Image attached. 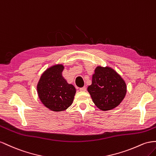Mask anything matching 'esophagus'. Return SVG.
Returning <instances> with one entry per match:
<instances>
[{"mask_svg": "<svg viewBox=\"0 0 156 156\" xmlns=\"http://www.w3.org/2000/svg\"><path fill=\"white\" fill-rule=\"evenodd\" d=\"M86 87L85 86L80 88V91H86Z\"/></svg>", "mask_w": 156, "mask_h": 156, "instance_id": "esophagus-1", "label": "esophagus"}]
</instances>
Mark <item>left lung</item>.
Returning <instances> with one entry per match:
<instances>
[{"instance_id": "1", "label": "left lung", "mask_w": 156, "mask_h": 156, "mask_svg": "<svg viewBox=\"0 0 156 156\" xmlns=\"http://www.w3.org/2000/svg\"><path fill=\"white\" fill-rule=\"evenodd\" d=\"M93 102L103 111L114 109L123 100L127 93L125 81L109 66H98L92 76V83L87 87Z\"/></svg>"}]
</instances>
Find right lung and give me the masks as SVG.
Masks as SVG:
<instances>
[{
  "mask_svg": "<svg viewBox=\"0 0 156 156\" xmlns=\"http://www.w3.org/2000/svg\"><path fill=\"white\" fill-rule=\"evenodd\" d=\"M64 66L53 65L44 71L37 84L40 100L46 108L61 112L72 105L76 93L73 84L68 83L62 76Z\"/></svg>",
  "mask_w": 156,
  "mask_h": 156,
  "instance_id": "right-lung-1",
  "label": "right lung"
}]
</instances>
